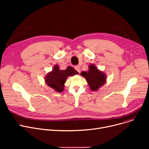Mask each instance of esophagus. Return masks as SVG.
Masks as SVG:
<instances>
[{"instance_id": "obj_1", "label": "esophagus", "mask_w": 149, "mask_h": 149, "mask_svg": "<svg viewBox=\"0 0 149 149\" xmlns=\"http://www.w3.org/2000/svg\"><path fill=\"white\" fill-rule=\"evenodd\" d=\"M74 68L75 69V70H77V72H79L80 73V68L79 66H75L74 67Z\"/></svg>"}]
</instances>
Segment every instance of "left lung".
Segmentation results:
<instances>
[{"mask_svg":"<svg viewBox=\"0 0 149 149\" xmlns=\"http://www.w3.org/2000/svg\"><path fill=\"white\" fill-rule=\"evenodd\" d=\"M80 74L85 78L90 89L93 91L98 90L106 82V74L99 70L94 64L90 65L88 71H83Z\"/></svg>","mask_w":149,"mask_h":149,"instance_id":"left-lung-1","label":"left lung"}]
</instances>
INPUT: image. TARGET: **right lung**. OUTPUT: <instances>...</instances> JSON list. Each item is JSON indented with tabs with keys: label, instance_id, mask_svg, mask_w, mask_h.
Listing matches in <instances>:
<instances>
[{
	"label": "right lung",
	"instance_id": "right-lung-1",
	"mask_svg": "<svg viewBox=\"0 0 149 149\" xmlns=\"http://www.w3.org/2000/svg\"><path fill=\"white\" fill-rule=\"evenodd\" d=\"M77 70L71 66H68L65 70H60L59 66L54 65L52 70L46 74L45 80L46 84L55 91L61 92L64 90L65 83L68 77L78 74Z\"/></svg>",
	"mask_w": 149,
	"mask_h": 149
}]
</instances>
